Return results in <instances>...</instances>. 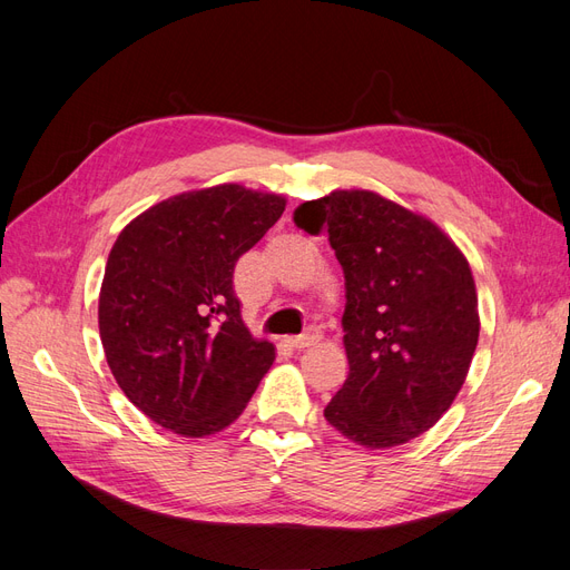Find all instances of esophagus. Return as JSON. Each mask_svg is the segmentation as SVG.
<instances>
[{"label":"esophagus","instance_id":"34e87169","mask_svg":"<svg viewBox=\"0 0 570 570\" xmlns=\"http://www.w3.org/2000/svg\"><path fill=\"white\" fill-rule=\"evenodd\" d=\"M321 340V335L316 331H306L304 335H297V337H287V347L292 350H306V347H314V344Z\"/></svg>","mask_w":570,"mask_h":570}]
</instances>
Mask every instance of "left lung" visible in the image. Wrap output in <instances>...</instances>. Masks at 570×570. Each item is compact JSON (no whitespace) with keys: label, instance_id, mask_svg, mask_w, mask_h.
<instances>
[{"label":"left lung","instance_id":"left-lung-1","mask_svg":"<svg viewBox=\"0 0 570 570\" xmlns=\"http://www.w3.org/2000/svg\"><path fill=\"white\" fill-rule=\"evenodd\" d=\"M327 233L344 271L350 375L323 416L371 450L404 444L452 406L475 354L471 266L433 220L368 189H335L295 209Z\"/></svg>","mask_w":570,"mask_h":570}]
</instances>
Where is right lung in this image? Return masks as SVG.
Here are the masks:
<instances>
[{"label":"right lung","instance_id":"add662e5","mask_svg":"<svg viewBox=\"0 0 570 570\" xmlns=\"http://www.w3.org/2000/svg\"><path fill=\"white\" fill-rule=\"evenodd\" d=\"M283 212L281 195L230 183L154 204L120 230L99 292V335L118 387L154 423L214 435L273 366V344L243 323L233 273Z\"/></svg>","mask_w":570,"mask_h":570}]
</instances>
